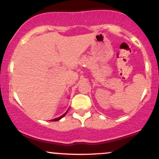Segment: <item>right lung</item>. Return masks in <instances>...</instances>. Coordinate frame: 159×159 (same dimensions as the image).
I'll return each instance as SVG.
<instances>
[{
	"instance_id": "obj_1",
	"label": "right lung",
	"mask_w": 159,
	"mask_h": 159,
	"mask_svg": "<svg viewBox=\"0 0 159 159\" xmlns=\"http://www.w3.org/2000/svg\"><path fill=\"white\" fill-rule=\"evenodd\" d=\"M68 111H67L65 112V113L63 115H61V116L58 117V118H54V119H52V120H51V121H58V120L61 119V118H63V117H65V115H66V114H67V112H68Z\"/></svg>"
}]
</instances>
